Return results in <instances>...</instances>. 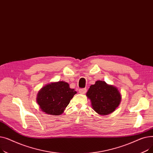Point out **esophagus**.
<instances>
[{"label":"esophagus","mask_w":153,"mask_h":153,"mask_svg":"<svg viewBox=\"0 0 153 153\" xmlns=\"http://www.w3.org/2000/svg\"><path fill=\"white\" fill-rule=\"evenodd\" d=\"M86 92H87V89H79V92L80 94H84L86 93Z\"/></svg>","instance_id":"1"}]
</instances>
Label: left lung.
I'll list each match as a JSON object with an SVG mask.
<instances>
[{
    "label": "left lung",
    "instance_id": "1",
    "mask_svg": "<svg viewBox=\"0 0 153 153\" xmlns=\"http://www.w3.org/2000/svg\"><path fill=\"white\" fill-rule=\"evenodd\" d=\"M86 96L91 100L93 110L101 115L114 112L122 100V95L118 88L103 81H97L95 84L91 85Z\"/></svg>",
    "mask_w": 153,
    "mask_h": 153
}]
</instances>
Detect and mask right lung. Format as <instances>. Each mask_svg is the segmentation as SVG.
I'll list each match as a JSON object with an SVG mask.
<instances>
[{
	"label": "right lung",
	"mask_w": 153,
	"mask_h": 153,
	"mask_svg": "<svg viewBox=\"0 0 153 153\" xmlns=\"http://www.w3.org/2000/svg\"><path fill=\"white\" fill-rule=\"evenodd\" d=\"M77 94L74 89L65 81L48 84L37 94L36 102L40 109L45 114L51 115L62 114L71 100Z\"/></svg>",
	"instance_id": "1"
}]
</instances>
